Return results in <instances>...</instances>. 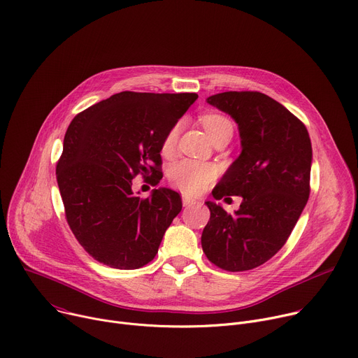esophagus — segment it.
I'll use <instances>...</instances> for the list:
<instances>
[{
	"mask_svg": "<svg viewBox=\"0 0 358 358\" xmlns=\"http://www.w3.org/2000/svg\"><path fill=\"white\" fill-rule=\"evenodd\" d=\"M182 204H184V207H191V206H194V204H197V200L189 199V197H187V196H182Z\"/></svg>",
	"mask_w": 358,
	"mask_h": 358,
	"instance_id": "obj_1",
	"label": "esophagus"
}]
</instances>
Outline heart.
Instances as JSON below:
<instances>
[{"label": "heart", "instance_id": "1", "mask_svg": "<svg viewBox=\"0 0 358 358\" xmlns=\"http://www.w3.org/2000/svg\"><path fill=\"white\" fill-rule=\"evenodd\" d=\"M201 122L208 131L213 141L220 138L224 134L233 136V124L231 121L221 114H206L201 117ZM180 133V122L174 124L169 133L162 140L161 151L164 155L173 154L177 138ZM215 169L208 162H201L196 159H181L171 167L170 181L176 188L188 196H197L203 192L215 178Z\"/></svg>", "mask_w": 358, "mask_h": 358}]
</instances>
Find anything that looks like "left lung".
I'll return each mask as SVG.
<instances>
[{
  "instance_id": "8db88e82",
  "label": "left lung",
  "mask_w": 358,
  "mask_h": 358,
  "mask_svg": "<svg viewBox=\"0 0 358 358\" xmlns=\"http://www.w3.org/2000/svg\"><path fill=\"white\" fill-rule=\"evenodd\" d=\"M207 103L234 118L243 148L213 197L240 196L243 203L234 214L206 203L210 221L201 236L203 251L222 270H252L280 251L307 204L310 136L294 114L263 92L227 91Z\"/></svg>"
}]
</instances>
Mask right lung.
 <instances>
[{
    "mask_svg": "<svg viewBox=\"0 0 358 358\" xmlns=\"http://www.w3.org/2000/svg\"><path fill=\"white\" fill-rule=\"evenodd\" d=\"M197 99L196 92L122 91L71 121L57 182L73 234L96 262L136 270L158 252L182 208L181 197L161 187L141 199L131 189L133 178L159 182L162 140Z\"/></svg>",
    "mask_w": 358,
    "mask_h": 358,
    "instance_id": "right-lung-1",
    "label": "right lung"
}]
</instances>
